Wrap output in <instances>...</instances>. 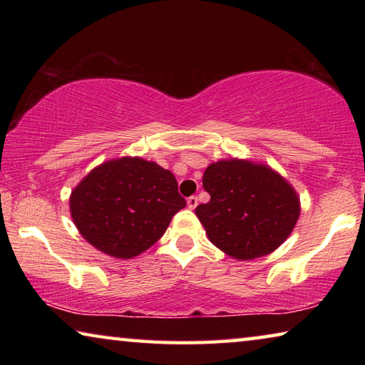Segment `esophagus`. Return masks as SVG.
Masks as SVG:
<instances>
[{"label":"esophagus","mask_w":365,"mask_h":365,"mask_svg":"<svg viewBox=\"0 0 365 365\" xmlns=\"http://www.w3.org/2000/svg\"><path fill=\"white\" fill-rule=\"evenodd\" d=\"M187 206H188L190 209H195V207L197 206V197H196V196H190L188 200H187Z\"/></svg>","instance_id":"obj_1"}]
</instances>
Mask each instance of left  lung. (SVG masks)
Wrapping results in <instances>:
<instances>
[{"instance_id": "obj_1", "label": "left lung", "mask_w": 365, "mask_h": 365, "mask_svg": "<svg viewBox=\"0 0 365 365\" xmlns=\"http://www.w3.org/2000/svg\"><path fill=\"white\" fill-rule=\"evenodd\" d=\"M202 187L211 201L195 212L214 246L238 261L267 256L292 235L299 219V196L267 164L220 159L209 164Z\"/></svg>"}]
</instances>
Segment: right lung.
Listing matches in <instances>:
<instances>
[{
    "label": "right lung",
    "mask_w": 365,
    "mask_h": 365,
    "mask_svg": "<svg viewBox=\"0 0 365 365\" xmlns=\"http://www.w3.org/2000/svg\"><path fill=\"white\" fill-rule=\"evenodd\" d=\"M185 206L174 174L138 156L96 165L69 197L80 235L117 259H132L151 248Z\"/></svg>",
    "instance_id": "obj_1"
}]
</instances>
